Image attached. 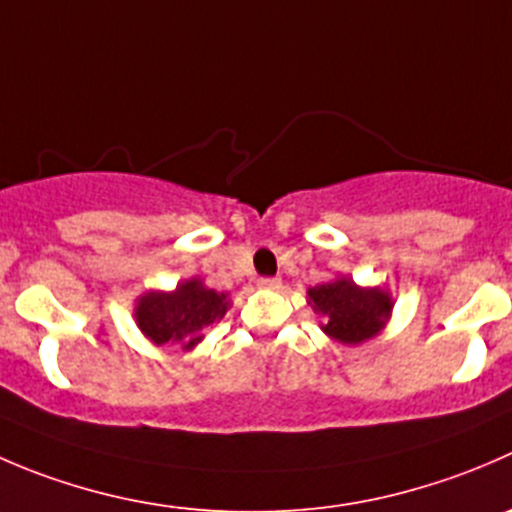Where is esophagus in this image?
Returning a JSON list of instances; mask_svg holds the SVG:
<instances>
[{
    "label": "esophagus",
    "mask_w": 512,
    "mask_h": 512,
    "mask_svg": "<svg viewBox=\"0 0 512 512\" xmlns=\"http://www.w3.org/2000/svg\"><path fill=\"white\" fill-rule=\"evenodd\" d=\"M257 285H260L262 290H280L282 280L280 277H260V280H257Z\"/></svg>",
    "instance_id": "obj_1"
}]
</instances>
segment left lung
<instances>
[{"instance_id": "8db88e82", "label": "left lung", "mask_w": 512, "mask_h": 512, "mask_svg": "<svg viewBox=\"0 0 512 512\" xmlns=\"http://www.w3.org/2000/svg\"><path fill=\"white\" fill-rule=\"evenodd\" d=\"M307 305L325 317L320 330L342 345H362L385 330L395 300L382 287H362L352 277L337 275L307 290Z\"/></svg>"}]
</instances>
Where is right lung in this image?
<instances>
[{
  "label": "right lung",
  "mask_w": 512,
  "mask_h": 512,
  "mask_svg": "<svg viewBox=\"0 0 512 512\" xmlns=\"http://www.w3.org/2000/svg\"><path fill=\"white\" fill-rule=\"evenodd\" d=\"M232 307L227 292L207 287L200 277L180 282L175 290H147L135 302V322L152 345H180L190 352L205 340L202 330L220 322Z\"/></svg>",
  "instance_id": "obj_1"
}]
</instances>
